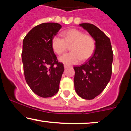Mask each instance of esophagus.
<instances>
[{
	"instance_id": "esophagus-1",
	"label": "esophagus",
	"mask_w": 131,
	"mask_h": 131,
	"mask_svg": "<svg viewBox=\"0 0 131 131\" xmlns=\"http://www.w3.org/2000/svg\"><path fill=\"white\" fill-rule=\"evenodd\" d=\"M69 67H70V65H68V64H64V68H68Z\"/></svg>"
}]
</instances>
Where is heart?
Segmentation results:
<instances>
[{
	"mask_svg": "<svg viewBox=\"0 0 131 131\" xmlns=\"http://www.w3.org/2000/svg\"><path fill=\"white\" fill-rule=\"evenodd\" d=\"M63 39L54 37L52 46L54 52L60 55L70 47V53L64 54L59 58L61 62L65 64H74L79 60L85 61L94 53L96 43L94 38L89 34L76 29L68 30L62 34Z\"/></svg>",
	"mask_w": 131,
	"mask_h": 131,
	"instance_id": "b5f03b06",
	"label": "heart"
}]
</instances>
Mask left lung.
Returning <instances> with one entry per match:
<instances>
[{
    "mask_svg": "<svg viewBox=\"0 0 131 131\" xmlns=\"http://www.w3.org/2000/svg\"><path fill=\"white\" fill-rule=\"evenodd\" d=\"M79 25L94 37L96 47L88 61L74 67V88L79 97L91 100L101 94L110 80L113 53L108 37L97 26L91 23Z\"/></svg>",
    "mask_w": 131,
    "mask_h": 131,
    "instance_id": "obj_1",
    "label": "left lung"
}]
</instances>
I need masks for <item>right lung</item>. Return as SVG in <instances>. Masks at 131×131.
<instances>
[{
  "mask_svg": "<svg viewBox=\"0 0 131 131\" xmlns=\"http://www.w3.org/2000/svg\"><path fill=\"white\" fill-rule=\"evenodd\" d=\"M61 28L57 23H43L34 27L23 41L25 80L33 92L43 98L58 92L64 70L52 46V39Z\"/></svg>",
  "mask_w": 131,
  "mask_h": 131,
  "instance_id": "add662e5",
  "label": "right lung"
}]
</instances>
